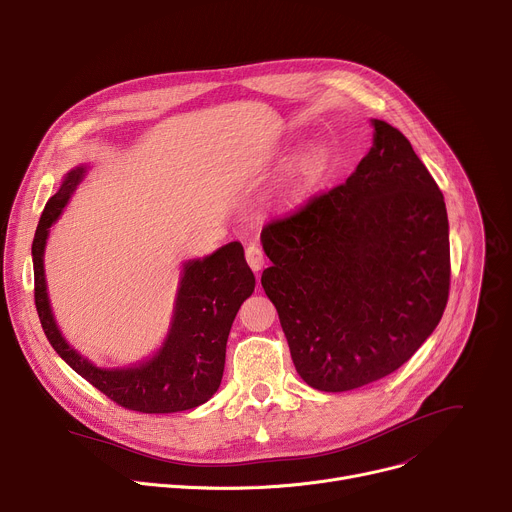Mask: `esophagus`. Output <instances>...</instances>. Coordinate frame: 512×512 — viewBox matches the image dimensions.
I'll use <instances>...</instances> for the list:
<instances>
[{
  "instance_id": "34e87169",
  "label": "esophagus",
  "mask_w": 512,
  "mask_h": 512,
  "mask_svg": "<svg viewBox=\"0 0 512 512\" xmlns=\"http://www.w3.org/2000/svg\"><path fill=\"white\" fill-rule=\"evenodd\" d=\"M245 257H247V263H249V267H251L253 271H261V269H263V265H265V253H263L261 245H257V243L247 245Z\"/></svg>"
}]
</instances>
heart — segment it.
Returning a JSON list of instances; mask_svg holds the SVG:
<instances>
[{"instance_id":"obj_1","label":"heart","mask_w":512,"mask_h":512,"mask_svg":"<svg viewBox=\"0 0 512 512\" xmlns=\"http://www.w3.org/2000/svg\"><path fill=\"white\" fill-rule=\"evenodd\" d=\"M329 167V151L322 143H312L300 157L294 169V192H302L314 185Z\"/></svg>"}]
</instances>
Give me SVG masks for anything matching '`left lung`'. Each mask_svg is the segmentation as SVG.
<instances>
[{
	"label": "left lung",
	"mask_w": 512,
	"mask_h": 512,
	"mask_svg": "<svg viewBox=\"0 0 512 512\" xmlns=\"http://www.w3.org/2000/svg\"><path fill=\"white\" fill-rule=\"evenodd\" d=\"M337 188L261 230L273 302L300 378L347 392L404 365L449 298V222L439 185L384 120Z\"/></svg>",
	"instance_id": "left-lung-1"
}]
</instances>
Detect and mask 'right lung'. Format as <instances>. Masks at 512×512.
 I'll return each instance as SVG.
<instances>
[{"label": "right lung", "mask_w": 512, "mask_h": 512, "mask_svg": "<svg viewBox=\"0 0 512 512\" xmlns=\"http://www.w3.org/2000/svg\"><path fill=\"white\" fill-rule=\"evenodd\" d=\"M83 173L85 167L67 173L61 190L46 202L34 232V304L46 339L83 380L126 410L165 414L204 404L220 386L232 320L255 290V275L245 261L243 245L228 243L204 259L183 265L171 331L155 357L134 367L100 369L61 337L46 296L42 265L49 228Z\"/></svg>", "instance_id": "1"}]
</instances>
